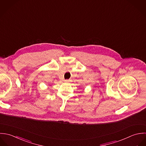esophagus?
Here are the masks:
<instances>
[{
	"mask_svg": "<svg viewBox=\"0 0 146 146\" xmlns=\"http://www.w3.org/2000/svg\"><path fill=\"white\" fill-rule=\"evenodd\" d=\"M64 82H69V80H65L64 81Z\"/></svg>",
	"mask_w": 146,
	"mask_h": 146,
	"instance_id": "34e87169",
	"label": "esophagus"
}]
</instances>
